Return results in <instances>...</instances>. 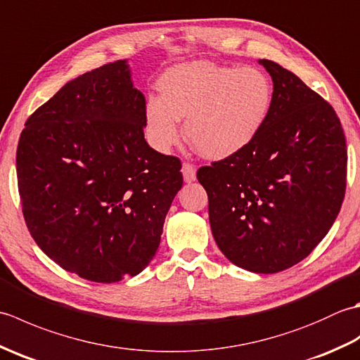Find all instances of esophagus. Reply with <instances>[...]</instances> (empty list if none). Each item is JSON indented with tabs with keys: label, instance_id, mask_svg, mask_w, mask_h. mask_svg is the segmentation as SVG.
<instances>
[{
	"label": "esophagus",
	"instance_id": "34e87169",
	"mask_svg": "<svg viewBox=\"0 0 360 360\" xmlns=\"http://www.w3.org/2000/svg\"><path fill=\"white\" fill-rule=\"evenodd\" d=\"M182 176L186 182H193L196 179V167L190 162L182 164Z\"/></svg>",
	"mask_w": 360,
	"mask_h": 360
}]
</instances>
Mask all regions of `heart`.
<instances>
[{
	"instance_id": "b5f03b06",
	"label": "heart",
	"mask_w": 360,
	"mask_h": 360,
	"mask_svg": "<svg viewBox=\"0 0 360 360\" xmlns=\"http://www.w3.org/2000/svg\"><path fill=\"white\" fill-rule=\"evenodd\" d=\"M159 97L145 103V129L153 147L179 141V119L201 156L219 160L243 151L262 133L274 105L269 75L255 66L210 62L176 65L158 80Z\"/></svg>"
}]
</instances>
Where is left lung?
Here are the masks:
<instances>
[{
	"instance_id": "1",
	"label": "left lung",
	"mask_w": 360,
	"mask_h": 360,
	"mask_svg": "<svg viewBox=\"0 0 360 360\" xmlns=\"http://www.w3.org/2000/svg\"><path fill=\"white\" fill-rule=\"evenodd\" d=\"M274 105L249 147L198 170L213 238L236 266L275 274L307 258L338 218L347 141L333 106L278 63L259 60Z\"/></svg>"
}]
</instances>
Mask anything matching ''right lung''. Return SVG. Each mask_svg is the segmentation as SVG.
<instances>
[{
    "mask_svg": "<svg viewBox=\"0 0 360 360\" xmlns=\"http://www.w3.org/2000/svg\"><path fill=\"white\" fill-rule=\"evenodd\" d=\"M145 97L127 60L68 82L26 120L17 148L26 226L79 277L114 283L155 257L182 187L181 160L143 137Z\"/></svg>",
    "mask_w": 360,
    "mask_h": 360,
    "instance_id": "right-lung-1",
    "label": "right lung"
}]
</instances>
